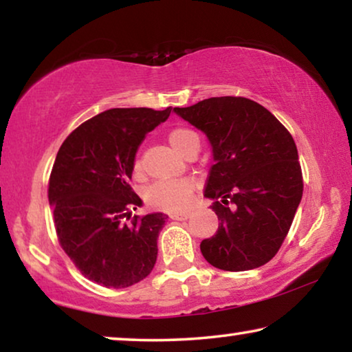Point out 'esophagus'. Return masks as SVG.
Returning a JSON list of instances; mask_svg holds the SVG:
<instances>
[{
    "label": "esophagus",
    "instance_id": "34e87169",
    "mask_svg": "<svg viewBox=\"0 0 352 352\" xmlns=\"http://www.w3.org/2000/svg\"><path fill=\"white\" fill-rule=\"evenodd\" d=\"M188 218H190L188 213H170V219H177V221H185Z\"/></svg>",
    "mask_w": 352,
    "mask_h": 352
}]
</instances>
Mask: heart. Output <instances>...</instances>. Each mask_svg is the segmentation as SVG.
Masks as SVG:
<instances>
[{
	"label": "heart",
	"mask_w": 352,
	"mask_h": 352,
	"mask_svg": "<svg viewBox=\"0 0 352 352\" xmlns=\"http://www.w3.org/2000/svg\"><path fill=\"white\" fill-rule=\"evenodd\" d=\"M169 144L177 153L183 155L190 148L194 140H199L197 135L190 129L177 128L172 129L169 135ZM134 170H140V161H134ZM192 182L188 178H175V180H160L150 185L145 191V201L148 206L166 210V212H182L188 207L192 194Z\"/></svg>",
	"instance_id": "1"
}]
</instances>
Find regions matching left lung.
I'll return each instance as SVG.
<instances>
[{
  "instance_id": "left-lung-1",
  "label": "left lung",
  "mask_w": 352,
  "mask_h": 352,
  "mask_svg": "<svg viewBox=\"0 0 352 352\" xmlns=\"http://www.w3.org/2000/svg\"><path fill=\"white\" fill-rule=\"evenodd\" d=\"M174 112L207 135L213 153L204 196L219 219L202 240L208 264L258 269L278 253L302 201L297 146L285 126L246 98H208Z\"/></svg>"
}]
</instances>
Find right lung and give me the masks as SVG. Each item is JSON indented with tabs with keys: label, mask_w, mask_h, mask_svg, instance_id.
Wrapping results in <instances>:
<instances>
[{
	"label": "right lung",
	"mask_w": 352,
	"mask_h": 352,
	"mask_svg": "<svg viewBox=\"0 0 352 352\" xmlns=\"http://www.w3.org/2000/svg\"><path fill=\"white\" fill-rule=\"evenodd\" d=\"M172 107L109 109L87 120L60 146L49 180V204L61 248L98 285L133 286L153 270L164 213L134 217L142 199L129 185L145 135ZM131 219L124 223V218Z\"/></svg>",
	"instance_id": "obj_1"
}]
</instances>
